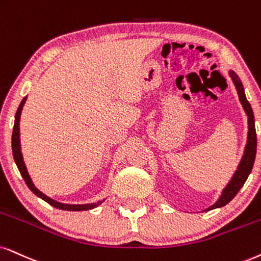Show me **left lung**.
I'll list each match as a JSON object with an SVG mask.
<instances>
[{
    "instance_id": "left-lung-1",
    "label": "left lung",
    "mask_w": 261,
    "mask_h": 261,
    "mask_svg": "<svg viewBox=\"0 0 261 261\" xmlns=\"http://www.w3.org/2000/svg\"><path fill=\"white\" fill-rule=\"evenodd\" d=\"M229 75L232 79V83L235 85L237 95H239V100L242 105L243 110H245L247 117H248V134H247V143L245 146V150H243V155L241 158L237 170L233 172L231 179L229 180V183L226 184L225 188L222 190V194L218 197V200L214 202L212 206H210L208 208L204 211H211L214 208H220V207L225 206L226 203H229L233 197L236 196V194L239 193L241 188L243 187V184L248 178L250 171L253 169L254 160H255V154H256V133H255V121H254V114L253 110L250 107L249 102L247 101L246 94H245V88H243L242 82L239 78L235 72L230 70Z\"/></svg>"
}]
</instances>
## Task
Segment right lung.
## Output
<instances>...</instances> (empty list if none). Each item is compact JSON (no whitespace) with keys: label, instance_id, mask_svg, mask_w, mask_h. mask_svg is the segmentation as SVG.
Segmentation results:
<instances>
[{"label":"right lung","instance_id":"add662e5","mask_svg":"<svg viewBox=\"0 0 261 261\" xmlns=\"http://www.w3.org/2000/svg\"><path fill=\"white\" fill-rule=\"evenodd\" d=\"M26 98H22V101L19 105L18 111L15 113V120H14V127H13V134H12V151H13V158H14V161L18 166V170L20 171V174L24 178L26 186L29 187V189L35 194L36 196L41 197L42 200H44L45 202H48L49 204H51L53 207L59 210H64V211H89L95 208V207L100 206V204L103 202L105 200H100L97 202H92V203H83V204H71V203H62L59 202L57 200H53L51 197H49L43 194L41 190H38L36 186L32 182L31 177H30L29 171L26 169V165L24 163V158H22V153H21V144H20V128H19V125H20V115H21V111L22 107H24Z\"/></svg>","mask_w":261,"mask_h":261}]
</instances>
